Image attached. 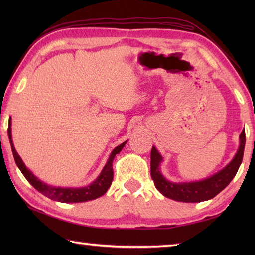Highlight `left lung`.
<instances>
[{"label":"left lung","instance_id":"1","mask_svg":"<svg viewBox=\"0 0 255 255\" xmlns=\"http://www.w3.org/2000/svg\"><path fill=\"white\" fill-rule=\"evenodd\" d=\"M244 147L245 131L243 130L240 135V146L235 156L224 169L210 175L209 178L200 181L172 182L164 178L162 174L161 163L163 162V157L156 147L153 146L152 152H150V175L158 191L164 197L170 198L172 200L181 202H201L213 199L234 179L243 159Z\"/></svg>","mask_w":255,"mask_h":255}]
</instances>
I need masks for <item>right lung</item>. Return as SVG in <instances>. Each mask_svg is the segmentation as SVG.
I'll list each match as a JSON object with an SVG mask.
<instances>
[{
    "mask_svg": "<svg viewBox=\"0 0 255 255\" xmlns=\"http://www.w3.org/2000/svg\"><path fill=\"white\" fill-rule=\"evenodd\" d=\"M7 135L8 139H10L12 153H13L14 161L18 165L19 170L22 172L24 178L28 180V182L32 185V187L38 190L42 195L49 198L51 200H56L59 202H65V204H73V202H85L89 200L97 199V198L105 195L110 188L112 180H114V170H112V162L117 154L122 152L124 146L126 145L127 140L124 141L123 144L117 146L114 150H112L109 158L106 163L105 167H103L101 173L99 174L98 178L93 181L91 184L86 185V187L82 188H60V187H53L45 182H42L34 175L31 171H30L22 159L19 156L14 148L13 141H12V132H11V123L8 124L7 128Z\"/></svg>",
    "mask_w": 255,
    "mask_h": 255,
    "instance_id": "right-lung-1",
    "label": "right lung"
}]
</instances>
